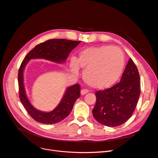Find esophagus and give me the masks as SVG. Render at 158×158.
Instances as JSON below:
<instances>
[{
	"mask_svg": "<svg viewBox=\"0 0 158 158\" xmlns=\"http://www.w3.org/2000/svg\"><path fill=\"white\" fill-rule=\"evenodd\" d=\"M89 92L88 89H82V90H81V95H85V94H87L88 92Z\"/></svg>",
	"mask_w": 158,
	"mask_h": 158,
	"instance_id": "34e87169",
	"label": "esophagus"
}]
</instances>
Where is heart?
Listing matches in <instances>:
<instances>
[{
  "label": "heart",
  "mask_w": 158,
  "mask_h": 158,
  "mask_svg": "<svg viewBox=\"0 0 158 158\" xmlns=\"http://www.w3.org/2000/svg\"><path fill=\"white\" fill-rule=\"evenodd\" d=\"M84 70L83 77L90 86L106 89L112 86L121 77L125 68L123 51L115 47L103 45L91 47L80 54L78 60H70L72 70L78 74L80 66Z\"/></svg>",
  "instance_id": "b5f03b06"
}]
</instances>
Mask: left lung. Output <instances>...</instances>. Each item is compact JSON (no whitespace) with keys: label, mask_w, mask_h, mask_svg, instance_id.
I'll list each match as a JSON object with an SVG mask.
<instances>
[{"label":"left lung","mask_w":158,"mask_h":158,"mask_svg":"<svg viewBox=\"0 0 158 158\" xmlns=\"http://www.w3.org/2000/svg\"><path fill=\"white\" fill-rule=\"evenodd\" d=\"M140 94L139 73L131 58L120 82L95 92L96 103L92 110L95 119L110 127L123 125L135 111Z\"/></svg>","instance_id":"left-lung-1"}]
</instances>
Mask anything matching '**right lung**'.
I'll list each match as a JSON object with an SVG mask.
<instances>
[{"label": "right lung", "mask_w": 158, "mask_h": 158, "mask_svg": "<svg viewBox=\"0 0 158 158\" xmlns=\"http://www.w3.org/2000/svg\"><path fill=\"white\" fill-rule=\"evenodd\" d=\"M80 41H72L64 39H52L36 45L23 59L18 70V80L19 98L27 113L37 122L55 124L63 121L70 113L76 100L80 96V85L78 84L72 85L66 92L60 103L53 111L49 113L42 112L33 107L27 99L24 85L23 73L27 62L32 59H45L55 63L64 62L71 51L77 46Z\"/></svg>", "instance_id": "right-lung-1"}]
</instances>
